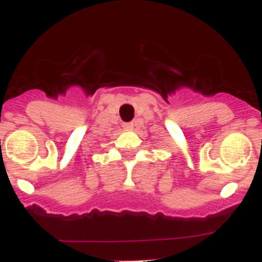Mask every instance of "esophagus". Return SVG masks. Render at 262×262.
<instances>
[{"instance_id": "obj_1", "label": "esophagus", "mask_w": 262, "mask_h": 262, "mask_svg": "<svg viewBox=\"0 0 262 262\" xmlns=\"http://www.w3.org/2000/svg\"><path fill=\"white\" fill-rule=\"evenodd\" d=\"M123 128H126V129L134 128V123H131V122H129V123H123Z\"/></svg>"}]
</instances>
